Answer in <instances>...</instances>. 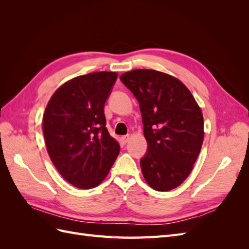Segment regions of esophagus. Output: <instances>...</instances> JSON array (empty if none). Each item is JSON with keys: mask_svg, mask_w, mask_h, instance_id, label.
<instances>
[{"mask_svg": "<svg viewBox=\"0 0 249 249\" xmlns=\"http://www.w3.org/2000/svg\"><path fill=\"white\" fill-rule=\"evenodd\" d=\"M130 140V135H125V136H123L122 137V141H123V143H124V144H125V143L127 142V141H129Z\"/></svg>", "mask_w": 249, "mask_h": 249, "instance_id": "obj_1", "label": "esophagus"}]
</instances>
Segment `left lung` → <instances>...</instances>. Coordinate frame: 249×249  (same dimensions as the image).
Here are the masks:
<instances>
[{
	"label": "left lung",
	"mask_w": 249,
	"mask_h": 249,
	"mask_svg": "<svg viewBox=\"0 0 249 249\" xmlns=\"http://www.w3.org/2000/svg\"><path fill=\"white\" fill-rule=\"evenodd\" d=\"M120 80L136 97L148 150L140 161L146 183L169 191L190 175L200 153L203 116L183 82L154 70H134Z\"/></svg>",
	"instance_id": "obj_1"
}]
</instances>
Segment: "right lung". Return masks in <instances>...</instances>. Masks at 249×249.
<instances>
[{
  "instance_id": "right-lung-1",
  "label": "right lung",
  "mask_w": 249,
  "mask_h": 249,
  "mask_svg": "<svg viewBox=\"0 0 249 249\" xmlns=\"http://www.w3.org/2000/svg\"><path fill=\"white\" fill-rule=\"evenodd\" d=\"M117 73L99 71L65 82L50 99L42 117L48 154L62 178L91 189L108 176L120 146L106 127L104 105Z\"/></svg>"
}]
</instances>
